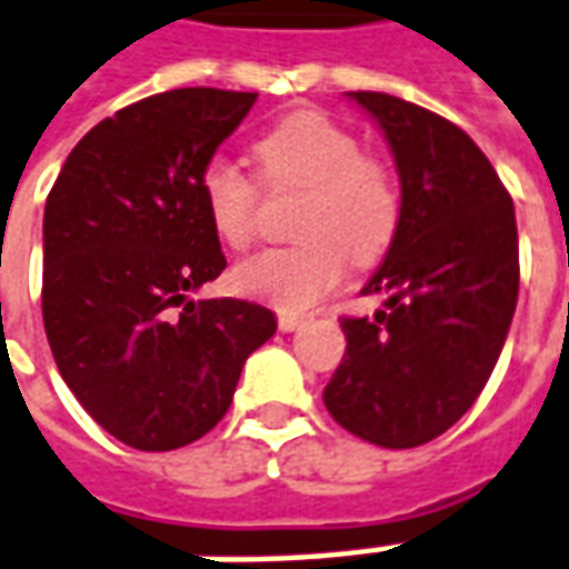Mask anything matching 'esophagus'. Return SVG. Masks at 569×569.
<instances>
[{
    "label": "esophagus",
    "instance_id": "34e87169",
    "mask_svg": "<svg viewBox=\"0 0 569 569\" xmlns=\"http://www.w3.org/2000/svg\"><path fill=\"white\" fill-rule=\"evenodd\" d=\"M301 323H305V320H301V317H296V313H280V317H277V326H280L283 332H296Z\"/></svg>",
    "mask_w": 569,
    "mask_h": 569
}]
</instances>
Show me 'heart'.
<instances>
[{
    "instance_id": "1",
    "label": "heart",
    "mask_w": 569,
    "mask_h": 569,
    "mask_svg": "<svg viewBox=\"0 0 569 569\" xmlns=\"http://www.w3.org/2000/svg\"><path fill=\"white\" fill-rule=\"evenodd\" d=\"M264 188L305 190L296 212L298 246L264 249L233 268L243 296L277 311L313 308L345 277V261L372 268L395 246L403 197L395 172L360 150L357 134L320 110L280 119L252 144ZM209 228L230 249L256 233L258 188L228 160H212L200 174Z\"/></svg>"
}]
</instances>
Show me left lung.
<instances>
[{"instance_id":"1","label":"left lung","mask_w":569,"mask_h":569,"mask_svg":"<svg viewBox=\"0 0 569 569\" xmlns=\"http://www.w3.org/2000/svg\"><path fill=\"white\" fill-rule=\"evenodd\" d=\"M379 122L403 218L363 292L376 317H345L329 416L388 450L422 447L462 419L502 353L518 305V224L506 184L450 119L385 91H348Z\"/></svg>"}]
</instances>
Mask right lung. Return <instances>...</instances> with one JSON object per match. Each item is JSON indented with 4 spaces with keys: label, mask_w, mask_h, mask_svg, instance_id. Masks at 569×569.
<instances>
[{
    "label": "right lung",
    "mask_w": 569,
    "mask_h": 569,
    "mask_svg": "<svg viewBox=\"0 0 569 569\" xmlns=\"http://www.w3.org/2000/svg\"><path fill=\"white\" fill-rule=\"evenodd\" d=\"M256 91L172 89L101 119L46 200L42 320L61 379L126 447L166 452L212 431L277 317L193 301L228 268L200 174Z\"/></svg>",
    "instance_id": "right-lung-1"
}]
</instances>
